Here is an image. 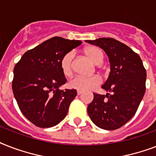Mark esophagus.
<instances>
[{
	"label": "esophagus",
	"instance_id": "1",
	"mask_svg": "<svg viewBox=\"0 0 156 156\" xmlns=\"http://www.w3.org/2000/svg\"><path fill=\"white\" fill-rule=\"evenodd\" d=\"M82 93H83V91H82V90H77V94H78V95H81Z\"/></svg>",
	"mask_w": 156,
	"mask_h": 156
}]
</instances>
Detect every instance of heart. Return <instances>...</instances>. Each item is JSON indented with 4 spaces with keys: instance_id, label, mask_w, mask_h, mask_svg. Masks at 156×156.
<instances>
[{
    "instance_id": "b5f03b06",
    "label": "heart",
    "mask_w": 156,
    "mask_h": 156,
    "mask_svg": "<svg viewBox=\"0 0 156 156\" xmlns=\"http://www.w3.org/2000/svg\"><path fill=\"white\" fill-rule=\"evenodd\" d=\"M84 52L95 64H100L104 61V54L102 50L97 47L90 46L86 48ZM73 52H69L62 56L61 60V69L62 73L66 76H70L73 70ZM101 83L100 77L95 75L91 77H83V76H76L69 81V85L71 88L78 90H92L97 87Z\"/></svg>"
}]
</instances>
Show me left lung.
Here are the masks:
<instances>
[{"instance_id":"obj_1","label":"left lung","mask_w":156,"mask_h":156,"mask_svg":"<svg viewBox=\"0 0 156 156\" xmlns=\"http://www.w3.org/2000/svg\"><path fill=\"white\" fill-rule=\"evenodd\" d=\"M86 41L101 48L111 64L108 78L101 87L108 93H94L87 107L88 115L100 128H121L134 116L145 94L146 69L138 54L113 38Z\"/></svg>"}]
</instances>
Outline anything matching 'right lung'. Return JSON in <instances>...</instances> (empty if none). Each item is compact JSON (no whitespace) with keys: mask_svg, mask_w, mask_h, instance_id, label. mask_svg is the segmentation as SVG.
<instances>
[{"mask_svg":"<svg viewBox=\"0 0 156 156\" xmlns=\"http://www.w3.org/2000/svg\"><path fill=\"white\" fill-rule=\"evenodd\" d=\"M81 44L52 37L26 52L14 66L13 95L22 113L35 126L52 127L67 115L77 90H59L67 81L60 63L65 54Z\"/></svg>","mask_w":156,"mask_h":156,"instance_id":"obj_1","label":"right lung"}]
</instances>
